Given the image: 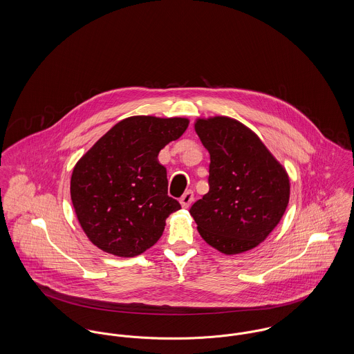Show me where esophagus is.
I'll return each mask as SVG.
<instances>
[{"mask_svg": "<svg viewBox=\"0 0 354 354\" xmlns=\"http://www.w3.org/2000/svg\"><path fill=\"white\" fill-rule=\"evenodd\" d=\"M192 201H194V192H192L191 189L186 191V192L182 195V198L179 199V202H180L182 207L185 208L189 207V205L192 203Z\"/></svg>", "mask_w": 354, "mask_h": 354, "instance_id": "obj_1", "label": "esophagus"}]
</instances>
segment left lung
<instances>
[{"mask_svg": "<svg viewBox=\"0 0 354 354\" xmlns=\"http://www.w3.org/2000/svg\"><path fill=\"white\" fill-rule=\"evenodd\" d=\"M195 131L209 153V189L189 208L198 231L223 254L254 249L286 211L289 176L261 139L234 119H199Z\"/></svg>", "mask_w": 354, "mask_h": 354, "instance_id": "left-lung-1", "label": "left lung"}]
</instances>
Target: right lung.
I'll list each match as a JSON object with an SVG mask.
<instances>
[{
  "instance_id": "1",
  "label": "right lung",
  "mask_w": 354,
  "mask_h": 354,
  "mask_svg": "<svg viewBox=\"0 0 354 354\" xmlns=\"http://www.w3.org/2000/svg\"><path fill=\"white\" fill-rule=\"evenodd\" d=\"M183 118L132 116L113 125L73 168L71 199L89 241L105 252L135 257L162 236L180 205L168 196L162 148L187 129Z\"/></svg>"
}]
</instances>
